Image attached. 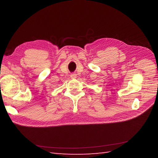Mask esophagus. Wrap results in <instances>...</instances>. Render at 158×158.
I'll return each instance as SVG.
<instances>
[{
	"label": "esophagus",
	"mask_w": 158,
	"mask_h": 158,
	"mask_svg": "<svg viewBox=\"0 0 158 158\" xmlns=\"http://www.w3.org/2000/svg\"><path fill=\"white\" fill-rule=\"evenodd\" d=\"M70 77H71L72 79H75L77 77V75H75V74H73V75H70Z\"/></svg>",
	"instance_id": "34e87169"
}]
</instances>
